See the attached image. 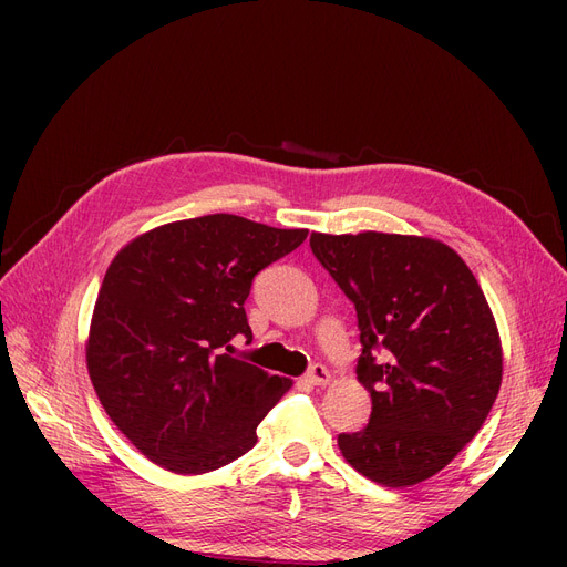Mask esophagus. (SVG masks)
<instances>
[{
    "instance_id": "obj_1",
    "label": "esophagus",
    "mask_w": 567,
    "mask_h": 567,
    "mask_svg": "<svg viewBox=\"0 0 567 567\" xmlns=\"http://www.w3.org/2000/svg\"><path fill=\"white\" fill-rule=\"evenodd\" d=\"M305 381L310 383V385H329V381H331V373H329V369H326V367L315 364L310 371H307Z\"/></svg>"
}]
</instances>
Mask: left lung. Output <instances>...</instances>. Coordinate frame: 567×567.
Returning <instances> with one entry per match:
<instances>
[{"instance_id": "obj_1", "label": "left lung", "mask_w": 567, "mask_h": 567, "mask_svg": "<svg viewBox=\"0 0 567 567\" xmlns=\"http://www.w3.org/2000/svg\"><path fill=\"white\" fill-rule=\"evenodd\" d=\"M310 246L354 302L364 346L357 381L371 419L338 437L340 454L379 485H419L466 447L499 394L489 302L461 255L431 236L312 231Z\"/></svg>"}]
</instances>
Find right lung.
Listing matches in <instances>:
<instances>
[{"instance_id": "right-lung-1", "label": "right lung", "mask_w": 567, "mask_h": 567, "mask_svg": "<svg viewBox=\"0 0 567 567\" xmlns=\"http://www.w3.org/2000/svg\"><path fill=\"white\" fill-rule=\"evenodd\" d=\"M305 238L217 213L144 231L113 257L87 371L117 431L156 466L200 475L255 447L293 383L231 357V338H252L244 302L255 274Z\"/></svg>"}]
</instances>
